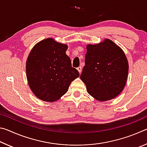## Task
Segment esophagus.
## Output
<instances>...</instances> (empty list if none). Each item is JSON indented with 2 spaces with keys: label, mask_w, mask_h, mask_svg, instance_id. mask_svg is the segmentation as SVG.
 <instances>
[{
  "label": "esophagus",
  "mask_w": 147,
  "mask_h": 147,
  "mask_svg": "<svg viewBox=\"0 0 147 147\" xmlns=\"http://www.w3.org/2000/svg\"><path fill=\"white\" fill-rule=\"evenodd\" d=\"M77 70L78 71L79 73H81V72H82V67H80V66L78 67L77 68Z\"/></svg>",
  "instance_id": "34e87169"
}]
</instances>
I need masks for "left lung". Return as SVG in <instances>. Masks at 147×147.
Wrapping results in <instances>:
<instances>
[{"label": "left lung", "mask_w": 147, "mask_h": 147, "mask_svg": "<svg viewBox=\"0 0 147 147\" xmlns=\"http://www.w3.org/2000/svg\"><path fill=\"white\" fill-rule=\"evenodd\" d=\"M128 63L123 50L110 39L88 45L80 79L88 93L98 101L115 98L125 86Z\"/></svg>", "instance_id": "8db88e82"}]
</instances>
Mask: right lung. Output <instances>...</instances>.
<instances>
[{"instance_id":"right-lung-1","label":"right lung","mask_w":147,"mask_h":147,"mask_svg":"<svg viewBox=\"0 0 147 147\" xmlns=\"http://www.w3.org/2000/svg\"><path fill=\"white\" fill-rule=\"evenodd\" d=\"M67 49L66 45L47 38L37 43L29 54L26 63L28 85L42 100H58L79 76L78 71L72 67Z\"/></svg>"}]
</instances>
